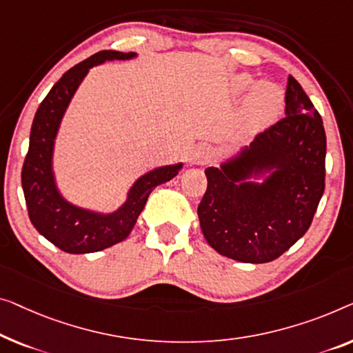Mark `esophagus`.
Segmentation results:
<instances>
[{"label":"esophagus","instance_id":"obj_1","mask_svg":"<svg viewBox=\"0 0 353 353\" xmlns=\"http://www.w3.org/2000/svg\"><path fill=\"white\" fill-rule=\"evenodd\" d=\"M212 150L208 145H198L194 147V150L192 152V159L190 161L193 165H206L208 161L212 159Z\"/></svg>","mask_w":353,"mask_h":353}]
</instances>
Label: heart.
Wrapping results in <instances>:
<instances>
[{"label":"heart","instance_id":"heart-1","mask_svg":"<svg viewBox=\"0 0 353 353\" xmlns=\"http://www.w3.org/2000/svg\"><path fill=\"white\" fill-rule=\"evenodd\" d=\"M254 87V81L250 76H238L233 82V90L236 94H244ZM283 106V92L271 82L259 83L247 98L243 125L249 133H256L270 125L276 115L281 112Z\"/></svg>","mask_w":353,"mask_h":353}]
</instances>
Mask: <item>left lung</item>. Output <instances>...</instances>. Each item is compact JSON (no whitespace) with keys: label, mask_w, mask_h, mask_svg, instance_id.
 Listing matches in <instances>:
<instances>
[{"label":"left lung","mask_w":353,"mask_h":353,"mask_svg":"<svg viewBox=\"0 0 353 353\" xmlns=\"http://www.w3.org/2000/svg\"><path fill=\"white\" fill-rule=\"evenodd\" d=\"M325 155L322 117L288 76L285 117L256 134L239 159L204 171L198 217L209 245L243 263L279 259L311 227L325 190ZM254 169L273 172L261 186L243 183Z\"/></svg>","instance_id":"left-lung-1"}]
</instances>
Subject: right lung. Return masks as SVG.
Masks as SVG:
<instances>
[{
  "label": "right lung",
  "instance_id": "obj_1",
  "mask_svg": "<svg viewBox=\"0 0 353 353\" xmlns=\"http://www.w3.org/2000/svg\"><path fill=\"white\" fill-rule=\"evenodd\" d=\"M133 52L101 50L77 63L52 87L36 110L30 133V147L22 168V187L28 217L47 241L68 254H92L123 241L133 230L147 198L157 185L171 181L181 165L165 166L139 179L122 208L112 215H98L68 204L57 192L50 160L54 139L63 112L79 83L92 66L104 60H126Z\"/></svg>",
  "mask_w": 353,
  "mask_h": 353
}]
</instances>
